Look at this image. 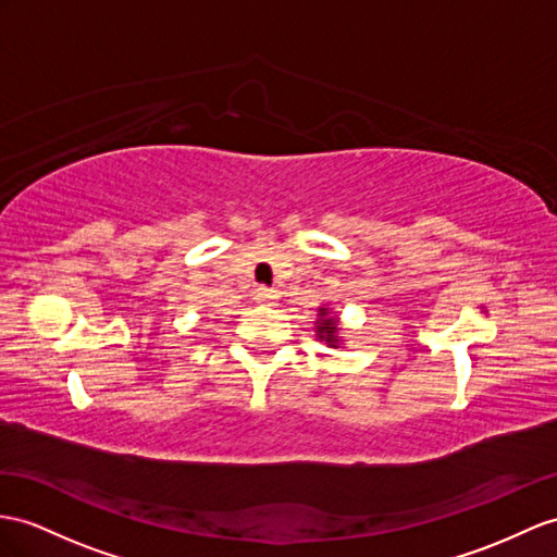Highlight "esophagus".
Returning a JSON list of instances; mask_svg holds the SVG:
<instances>
[{"mask_svg": "<svg viewBox=\"0 0 557 557\" xmlns=\"http://www.w3.org/2000/svg\"><path fill=\"white\" fill-rule=\"evenodd\" d=\"M274 300H276V293L271 290V288H267V286L255 288V302H260V305H271Z\"/></svg>", "mask_w": 557, "mask_h": 557, "instance_id": "obj_1", "label": "esophagus"}]
</instances>
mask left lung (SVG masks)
<instances>
[{"instance_id":"obj_1","label":"left lung","mask_w":557,"mask_h":557,"mask_svg":"<svg viewBox=\"0 0 557 557\" xmlns=\"http://www.w3.org/2000/svg\"><path fill=\"white\" fill-rule=\"evenodd\" d=\"M317 337L321 343L329 347L341 345V323H337V317L329 307L319 309V319H317Z\"/></svg>"}]
</instances>
